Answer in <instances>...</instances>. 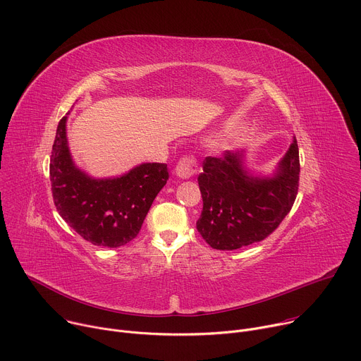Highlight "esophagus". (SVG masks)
Segmentation results:
<instances>
[{
	"label": "esophagus",
	"mask_w": 361,
	"mask_h": 361,
	"mask_svg": "<svg viewBox=\"0 0 361 361\" xmlns=\"http://www.w3.org/2000/svg\"><path fill=\"white\" fill-rule=\"evenodd\" d=\"M197 170H198V166L194 157H183L178 161L174 173L178 178L187 180V178H191L197 173Z\"/></svg>",
	"instance_id": "esophagus-1"
}]
</instances>
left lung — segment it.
<instances>
[{
	"label": "left lung",
	"instance_id": "1",
	"mask_svg": "<svg viewBox=\"0 0 361 361\" xmlns=\"http://www.w3.org/2000/svg\"><path fill=\"white\" fill-rule=\"evenodd\" d=\"M298 174L295 138L271 176H254L245 167L244 151L205 157L198 176L202 197L198 233L216 250H237L264 240L290 213Z\"/></svg>",
	"mask_w": 361,
	"mask_h": 361
}]
</instances>
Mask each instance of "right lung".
<instances>
[{"label": "right lung", "mask_w": 361, "mask_h": 361, "mask_svg": "<svg viewBox=\"0 0 361 361\" xmlns=\"http://www.w3.org/2000/svg\"><path fill=\"white\" fill-rule=\"evenodd\" d=\"M67 118L59 123L51 151L56 207L84 240L99 247H121L140 233L154 198L169 180L167 164L142 163L118 177L94 178L71 157Z\"/></svg>", "instance_id": "right-lung-1"}]
</instances>
